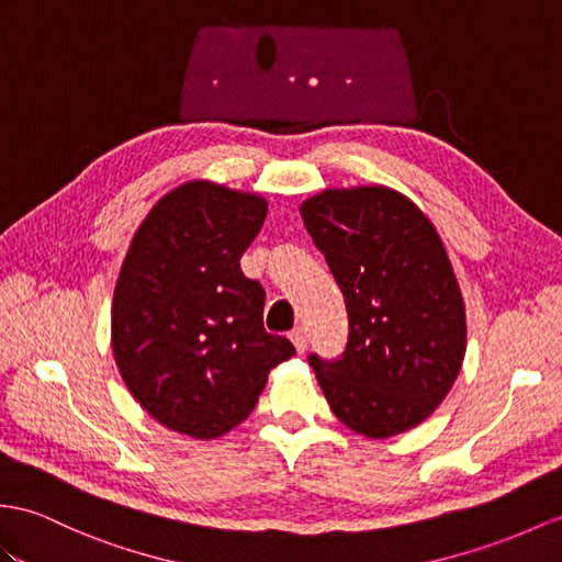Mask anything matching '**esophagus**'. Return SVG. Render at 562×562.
<instances>
[{"mask_svg":"<svg viewBox=\"0 0 562 562\" xmlns=\"http://www.w3.org/2000/svg\"><path fill=\"white\" fill-rule=\"evenodd\" d=\"M291 340L295 344V348H297V352L303 355L305 350H307V344H310V338H307V331L303 326H297V328H293L291 331Z\"/></svg>","mask_w":562,"mask_h":562,"instance_id":"obj_1","label":"esophagus"}]
</instances>
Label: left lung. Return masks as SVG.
I'll return each instance as SVG.
<instances>
[{
    "mask_svg": "<svg viewBox=\"0 0 562 562\" xmlns=\"http://www.w3.org/2000/svg\"><path fill=\"white\" fill-rule=\"evenodd\" d=\"M303 222L346 297L348 344L310 364L334 415L369 439L427 419L464 358V305L431 222L391 188L324 190Z\"/></svg>",
    "mask_w": 562,
    "mask_h": 562,
    "instance_id": "1",
    "label": "left lung"
}]
</instances>
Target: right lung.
Here are the masks:
<instances>
[{
    "label": "right lung",
    "instance_id": "right-lung-1",
    "mask_svg": "<svg viewBox=\"0 0 562 562\" xmlns=\"http://www.w3.org/2000/svg\"><path fill=\"white\" fill-rule=\"evenodd\" d=\"M267 202L193 181L133 236L112 303V346L133 398L164 427L216 439L248 417L267 374L295 355L267 334L265 289L240 269Z\"/></svg>",
    "mask_w": 562,
    "mask_h": 562
}]
</instances>
